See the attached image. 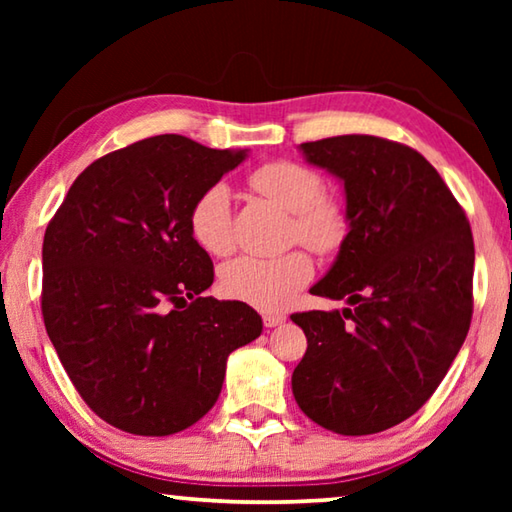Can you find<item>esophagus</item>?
Returning <instances> with one entry per match:
<instances>
[{
    "label": "esophagus",
    "mask_w": 512,
    "mask_h": 512,
    "mask_svg": "<svg viewBox=\"0 0 512 512\" xmlns=\"http://www.w3.org/2000/svg\"><path fill=\"white\" fill-rule=\"evenodd\" d=\"M262 320H264V327H277V325H282L287 318H284L282 314H264Z\"/></svg>",
    "instance_id": "1"
}]
</instances>
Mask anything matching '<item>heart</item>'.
Returning <instances> with one entry per match:
<instances>
[{
    "mask_svg": "<svg viewBox=\"0 0 512 512\" xmlns=\"http://www.w3.org/2000/svg\"><path fill=\"white\" fill-rule=\"evenodd\" d=\"M248 185L268 201L293 214L291 237L320 255L339 250L348 237L343 207L325 196V180L305 164L277 160L248 173ZM189 235L210 255L232 248V210L228 187L214 185L196 198L189 210ZM314 275L311 257L293 250L282 257L241 255L221 268L225 296L257 309H282L307 287Z\"/></svg>",
    "mask_w": 512,
    "mask_h": 512,
    "instance_id": "b5f03b06",
    "label": "heart"
}]
</instances>
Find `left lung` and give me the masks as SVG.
Segmentation results:
<instances>
[{
  "label": "left lung",
  "mask_w": 512,
  "mask_h": 512,
  "mask_svg": "<svg viewBox=\"0 0 512 512\" xmlns=\"http://www.w3.org/2000/svg\"><path fill=\"white\" fill-rule=\"evenodd\" d=\"M300 149L343 180L350 221L311 293L352 309L291 316L307 336L293 397L320 427L368 436L411 418L461 350L472 320L470 221L411 146L339 135Z\"/></svg>",
  "instance_id": "obj_1"
}]
</instances>
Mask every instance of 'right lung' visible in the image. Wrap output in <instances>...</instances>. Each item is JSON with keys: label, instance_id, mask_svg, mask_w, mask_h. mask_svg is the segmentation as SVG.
Segmentation results:
<instances>
[{"label": "right lung", "instance_id": "add662e5", "mask_svg": "<svg viewBox=\"0 0 512 512\" xmlns=\"http://www.w3.org/2000/svg\"><path fill=\"white\" fill-rule=\"evenodd\" d=\"M246 151L155 135L94 160L49 221L42 318L83 402L112 427L169 436L221 393L230 352L262 334L239 300L203 296L210 255L189 210Z\"/></svg>", "mask_w": 512, "mask_h": 512}]
</instances>
